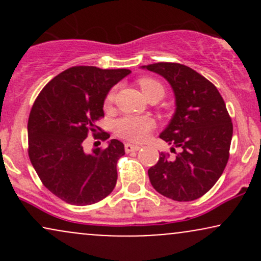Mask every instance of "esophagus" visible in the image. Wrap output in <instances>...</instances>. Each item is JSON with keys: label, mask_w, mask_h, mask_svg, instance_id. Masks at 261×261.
<instances>
[{"label": "esophagus", "mask_w": 261, "mask_h": 261, "mask_svg": "<svg viewBox=\"0 0 261 261\" xmlns=\"http://www.w3.org/2000/svg\"><path fill=\"white\" fill-rule=\"evenodd\" d=\"M140 149V146L133 145V143H125V151L126 153H130V152H136Z\"/></svg>", "instance_id": "1"}]
</instances>
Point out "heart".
<instances>
[{
  "label": "heart",
  "instance_id": "1",
  "mask_svg": "<svg viewBox=\"0 0 261 261\" xmlns=\"http://www.w3.org/2000/svg\"><path fill=\"white\" fill-rule=\"evenodd\" d=\"M141 92L146 98L152 95H160L162 98L164 94V88L158 81L149 77H142L137 81ZM114 91H110L106 97V107H109L114 101ZM153 127V120L148 116H137V115H124L114 122V131L118 136L122 139L139 142L146 139L151 128Z\"/></svg>",
  "mask_w": 261,
  "mask_h": 261
}]
</instances>
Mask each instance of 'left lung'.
Returning a JSON list of instances; mask_svg holds the SVG:
<instances>
[{
    "label": "left lung",
    "instance_id": "8db88e82",
    "mask_svg": "<svg viewBox=\"0 0 261 261\" xmlns=\"http://www.w3.org/2000/svg\"><path fill=\"white\" fill-rule=\"evenodd\" d=\"M142 68L161 74L172 86L175 113L160 137L172 145L174 158L162 152L148 169L158 193L175 201L199 199L216 184L229 158L233 125L217 88L193 68L158 62Z\"/></svg>",
    "mask_w": 261,
    "mask_h": 261
}]
</instances>
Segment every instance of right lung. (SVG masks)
Here are the masks:
<instances>
[{
    "label": "right lung",
    "instance_id": "add662e5",
    "mask_svg": "<svg viewBox=\"0 0 261 261\" xmlns=\"http://www.w3.org/2000/svg\"><path fill=\"white\" fill-rule=\"evenodd\" d=\"M126 68L101 70L74 66L58 74L39 93L29 114L28 154L45 188L71 205H92L113 191L122 142L110 140L104 149H83L89 133L106 141L97 126L104 116L108 92L130 73Z\"/></svg>",
    "mask_w": 261,
    "mask_h": 261
}]
</instances>
